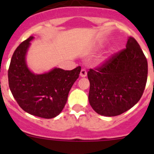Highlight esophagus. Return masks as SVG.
<instances>
[{"label":"esophagus","mask_w":154,"mask_h":154,"mask_svg":"<svg viewBox=\"0 0 154 154\" xmlns=\"http://www.w3.org/2000/svg\"><path fill=\"white\" fill-rule=\"evenodd\" d=\"M80 77H85L87 76V72L86 71L85 69H82L81 71H80Z\"/></svg>","instance_id":"1"}]
</instances>
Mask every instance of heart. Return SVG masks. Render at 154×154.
Here are the masks:
<instances>
[{
    "label": "heart",
    "mask_w": 154,
    "mask_h": 154,
    "mask_svg": "<svg viewBox=\"0 0 154 154\" xmlns=\"http://www.w3.org/2000/svg\"><path fill=\"white\" fill-rule=\"evenodd\" d=\"M107 57H108V56H107V55H106V56H103V57H102L101 58H100V60H98V63H103V62H104L105 60H106Z\"/></svg>",
    "instance_id": "obj_1"
}]
</instances>
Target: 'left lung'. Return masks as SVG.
Masks as SVG:
<instances>
[{
    "mask_svg": "<svg viewBox=\"0 0 154 154\" xmlns=\"http://www.w3.org/2000/svg\"><path fill=\"white\" fill-rule=\"evenodd\" d=\"M88 101L103 116H116L139 102L147 78V61L133 37L126 48L112 55L100 67L89 69Z\"/></svg>",
    "mask_w": 154,
    "mask_h": 154,
    "instance_id": "8db88e82",
    "label": "left lung"
}]
</instances>
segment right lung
I'll list each match as a JSON object with an SVG mask.
<instances>
[{
	"mask_svg": "<svg viewBox=\"0 0 154 154\" xmlns=\"http://www.w3.org/2000/svg\"><path fill=\"white\" fill-rule=\"evenodd\" d=\"M33 38L29 36L15 49L8 70L9 86L24 111L40 118L53 119L64 108L81 67L71 71L54 68L45 74H35L26 63L29 42Z\"/></svg>",
	"mask_w": 154,
	"mask_h": 154,
	"instance_id": "add662e5",
	"label": "right lung"
}]
</instances>
